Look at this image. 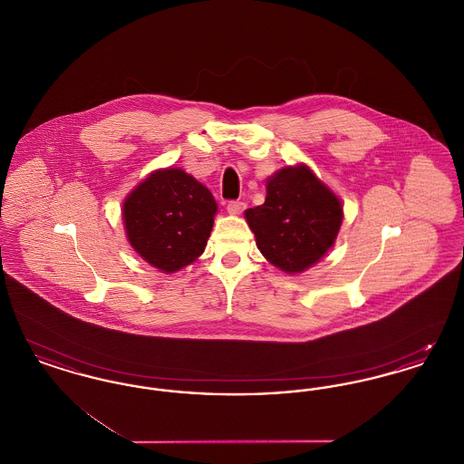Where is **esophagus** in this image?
<instances>
[{
  "label": "esophagus",
  "instance_id": "esophagus-1",
  "mask_svg": "<svg viewBox=\"0 0 464 464\" xmlns=\"http://www.w3.org/2000/svg\"><path fill=\"white\" fill-rule=\"evenodd\" d=\"M245 207H246V205H245L243 201H229L226 208H227V212H229L231 216H240L243 210H245Z\"/></svg>",
  "mask_w": 464,
  "mask_h": 464
}]
</instances>
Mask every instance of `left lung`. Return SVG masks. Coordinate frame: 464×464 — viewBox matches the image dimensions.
<instances>
[{"label":"left lung","instance_id":"left-lung-1","mask_svg":"<svg viewBox=\"0 0 464 464\" xmlns=\"http://www.w3.org/2000/svg\"><path fill=\"white\" fill-rule=\"evenodd\" d=\"M343 201L304 163L267 177L263 205L245 210L266 259L297 275L322 261L343 224Z\"/></svg>","mask_w":464,"mask_h":464}]
</instances>
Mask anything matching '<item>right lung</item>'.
<instances>
[{
  "label": "right lung",
  "instance_id": "1",
  "mask_svg": "<svg viewBox=\"0 0 464 464\" xmlns=\"http://www.w3.org/2000/svg\"><path fill=\"white\" fill-rule=\"evenodd\" d=\"M218 203L182 169H158L123 201L121 218L133 250L158 271L172 275L203 254Z\"/></svg>",
  "mask_w": 464,
  "mask_h": 464
}]
</instances>
